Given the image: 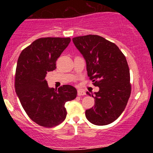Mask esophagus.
I'll list each match as a JSON object with an SVG mask.
<instances>
[{"label": "esophagus", "mask_w": 153, "mask_h": 153, "mask_svg": "<svg viewBox=\"0 0 153 153\" xmlns=\"http://www.w3.org/2000/svg\"><path fill=\"white\" fill-rule=\"evenodd\" d=\"M78 96H83V95H85V91L82 90V89H78Z\"/></svg>", "instance_id": "34e87169"}]
</instances>
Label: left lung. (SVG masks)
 <instances>
[{
  "label": "left lung",
  "instance_id": "left-lung-1",
  "mask_svg": "<svg viewBox=\"0 0 153 153\" xmlns=\"http://www.w3.org/2000/svg\"><path fill=\"white\" fill-rule=\"evenodd\" d=\"M73 42L85 59L88 76L99 87L96 96L92 95L94 106L85 111V117L95 125L111 124L124 111L131 94L125 56L114 43L98 35L77 36Z\"/></svg>",
  "mask_w": 153,
  "mask_h": 153
}]
</instances>
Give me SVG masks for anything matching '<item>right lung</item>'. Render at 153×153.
<instances>
[{
  "label": "right lung",
  "mask_w": 153,
  "mask_h": 153,
  "mask_svg": "<svg viewBox=\"0 0 153 153\" xmlns=\"http://www.w3.org/2000/svg\"><path fill=\"white\" fill-rule=\"evenodd\" d=\"M71 38L45 37L22 50L17 62L15 89L21 104L33 122L44 127L59 125L66 118L65 104L75 99L77 90L63 85L50 88L45 77L56 69V61Z\"/></svg>",
  "instance_id": "1"
}]
</instances>
